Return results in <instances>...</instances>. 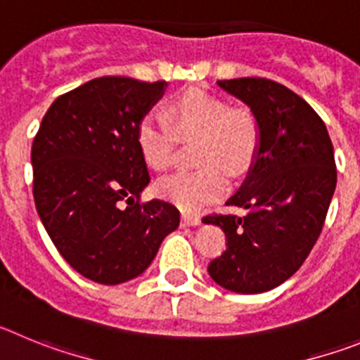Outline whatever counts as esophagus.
<instances>
[{
	"label": "esophagus",
	"instance_id": "obj_1",
	"mask_svg": "<svg viewBox=\"0 0 360 360\" xmlns=\"http://www.w3.org/2000/svg\"><path fill=\"white\" fill-rule=\"evenodd\" d=\"M200 222V217L197 213L183 212L181 213V224L183 226H197Z\"/></svg>",
	"mask_w": 360,
	"mask_h": 360
}]
</instances>
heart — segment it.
Returning <instances> with one entry per match:
<instances>
[{"mask_svg": "<svg viewBox=\"0 0 360 360\" xmlns=\"http://www.w3.org/2000/svg\"><path fill=\"white\" fill-rule=\"evenodd\" d=\"M177 138L199 141L195 156L202 167L163 177L156 192L181 208L199 210L224 193L226 172H248L260 147V127L249 111L233 109L228 100L190 87L172 100L167 118L148 112L136 129L141 158L158 172L172 165Z\"/></svg>", "mask_w": 360, "mask_h": 360, "instance_id": "1", "label": "heart"}]
</instances>
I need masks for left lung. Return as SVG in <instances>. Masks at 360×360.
I'll list each match as a JSON object with an SVG mask.
<instances>
[{"mask_svg":"<svg viewBox=\"0 0 360 360\" xmlns=\"http://www.w3.org/2000/svg\"><path fill=\"white\" fill-rule=\"evenodd\" d=\"M217 84L251 108L260 147L242 186L226 200L248 215L202 219L228 240L208 273L233 292H265L296 273L321 235L338 183L333 147L325 122L283 84L260 77Z\"/></svg>","mask_w":360,"mask_h":360,"instance_id":"obj_1","label":"left lung"}]
</instances>
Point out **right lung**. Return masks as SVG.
I'll return each mask as SVG.
<instances>
[{
  "instance_id": "1",
  "label": "right lung",
  "mask_w": 360,
  "mask_h": 360,
  "mask_svg": "<svg viewBox=\"0 0 360 360\" xmlns=\"http://www.w3.org/2000/svg\"><path fill=\"white\" fill-rule=\"evenodd\" d=\"M165 87L129 77L89 80L51 103L32 143L41 222L64 260L96 283L140 276L179 226L176 206L140 200L150 176L136 129Z\"/></svg>"
}]
</instances>
